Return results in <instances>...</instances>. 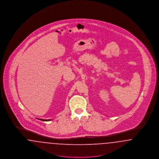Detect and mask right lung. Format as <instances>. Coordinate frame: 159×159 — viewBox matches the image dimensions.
Here are the masks:
<instances>
[{"mask_svg": "<svg viewBox=\"0 0 159 159\" xmlns=\"http://www.w3.org/2000/svg\"><path fill=\"white\" fill-rule=\"evenodd\" d=\"M41 120H43V121H49L48 120H43V119H41Z\"/></svg>", "mask_w": 159, "mask_h": 159, "instance_id": "obj_1", "label": "right lung"}]
</instances>
